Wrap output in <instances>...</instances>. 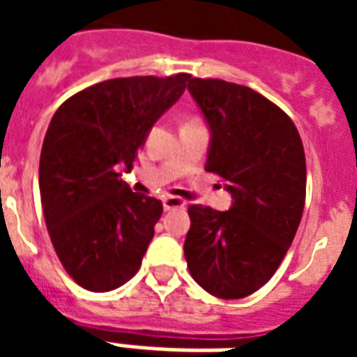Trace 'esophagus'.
Instances as JSON below:
<instances>
[{
	"label": "esophagus",
	"instance_id": "esophagus-1",
	"mask_svg": "<svg viewBox=\"0 0 357 357\" xmlns=\"http://www.w3.org/2000/svg\"><path fill=\"white\" fill-rule=\"evenodd\" d=\"M162 206L164 210L185 208V201H183V199H179V197H164Z\"/></svg>",
	"mask_w": 357,
	"mask_h": 357
}]
</instances>
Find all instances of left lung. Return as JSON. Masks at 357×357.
<instances>
[{
  "label": "left lung",
  "mask_w": 357,
  "mask_h": 357,
  "mask_svg": "<svg viewBox=\"0 0 357 357\" xmlns=\"http://www.w3.org/2000/svg\"><path fill=\"white\" fill-rule=\"evenodd\" d=\"M210 130L204 168L227 181L225 212L189 206L187 268L202 289L245 298L275 273L298 229L306 199V158L296 126L247 86L189 80Z\"/></svg>",
  "instance_id": "8db88e82"
}]
</instances>
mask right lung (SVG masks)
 I'll use <instances>...</instances> for the list:
<instances>
[{
    "mask_svg": "<svg viewBox=\"0 0 357 357\" xmlns=\"http://www.w3.org/2000/svg\"><path fill=\"white\" fill-rule=\"evenodd\" d=\"M189 74L95 84L53 114L40 155V195L51 243L66 273L93 292L130 281L162 202L133 193L130 172L156 120L185 91Z\"/></svg>",
    "mask_w": 357,
    "mask_h": 357,
    "instance_id": "right-lung-1",
    "label": "right lung"
}]
</instances>
